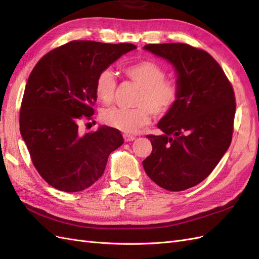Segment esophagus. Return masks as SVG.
Returning a JSON list of instances; mask_svg holds the SVG:
<instances>
[{
  "label": "esophagus",
  "mask_w": 259,
  "mask_h": 259,
  "mask_svg": "<svg viewBox=\"0 0 259 259\" xmlns=\"http://www.w3.org/2000/svg\"><path fill=\"white\" fill-rule=\"evenodd\" d=\"M123 139H124V141L125 142H130V141H134L135 139H136V137L135 136H130V135H123Z\"/></svg>",
  "instance_id": "esophagus-1"
}]
</instances>
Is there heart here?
Listing matches in <instances>:
<instances>
[{"instance_id": "obj_1", "label": "heart", "mask_w": 259, "mask_h": 259, "mask_svg": "<svg viewBox=\"0 0 259 259\" xmlns=\"http://www.w3.org/2000/svg\"><path fill=\"white\" fill-rule=\"evenodd\" d=\"M125 77L141 87L134 109L108 108L101 112V120L109 127L124 132L136 134L149 124L151 113L157 117L169 115L179 104L180 86L172 79H164L165 70L153 62H140L123 69ZM117 79L109 68L102 69L96 79V95L105 105L115 101Z\"/></svg>"}]
</instances>
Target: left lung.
<instances>
[{"label":"left lung","instance_id":"1","mask_svg":"<svg viewBox=\"0 0 259 259\" xmlns=\"http://www.w3.org/2000/svg\"><path fill=\"white\" fill-rule=\"evenodd\" d=\"M143 48L173 65L181 95L176 109L158 123L163 134L147 136L152 152L142 164L161 188L184 191L206 179L230 147L235 95L224 70L207 52L182 43Z\"/></svg>","mask_w":259,"mask_h":259}]
</instances>
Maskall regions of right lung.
Masks as SVG:
<instances>
[{
    "instance_id": "obj_1",
    "label": "right lung",
    "mask_w": 259,
    "mask_h": 259,
    "mask_svg": "<svg viewBox=\"0 0 259 259\" xmlns=\"http://www.w3.org/2000/svg\"><path fill=\"white\" fill-rule=\"evenodd\" d=\"M136 48L71 40L35 65L24 90L20 130L35 169L53 188H89L102 176L109 154L123 143L117 129L101 125L81 135L78 123L93 119L98 74Z\"/></svg>"
}]
</instances>
